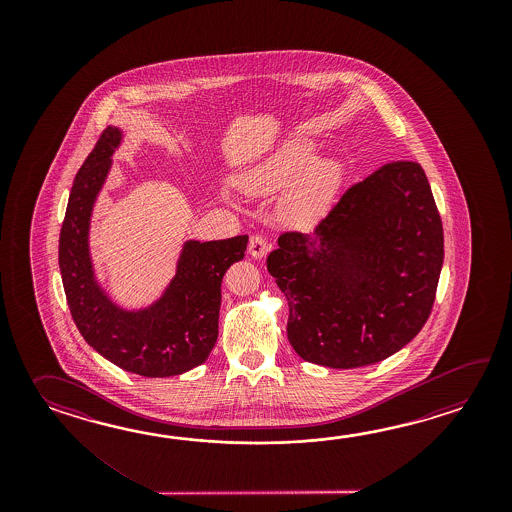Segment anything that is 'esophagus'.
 <instances>
[{"mask_svg": "<svg viewBox=\"0 0 512 512\" xmlns=\"http://www.w3.org/2000/svg\"><path fill=\"white\" fill-rule=\"evenodd\" d=\"M269 251H271L269 241L265 240L261 234H252L249 240V254L252 258H263Z\"/></svg>", "mask_w": 512, "mask_h": 512, "instance_id": "34e87169", "label": "esophagus"}]
</instances>
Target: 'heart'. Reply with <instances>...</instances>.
<instances>
[{"label": "heart", "instance_id": "b5f03b06", "mask_svg": "<svg viewBox=\"0 0 512 512\" xmlns=\"http://www.w3.org/2000/svg\"><path fill=\"white\" fill-rule=\"evenodd\" d=\"M313 144L287 142L283 148L241 179L252 192H269L297 179L287 188L280 212L294 227H311L322 218L337 194L340 166L333 159H313Z\"/></svg>", "mask_w": 512, "mask_h": 512}]
</instances>
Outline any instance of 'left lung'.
I'll return each instance as SVG.
<instances>
[{
  "label": "left lung",
  "instance_id": "1",
  "mask_svg": "<svg viewBox=\"0 0 512 512\" xmlns=\"http://www.w3.org/2000/svg\"><path fill=\"white\" fill-rule=\"evenodd\" d=\"M443 256L425 170L382 164L349 186L313 236L283 232L267 258L289 304L294 351L337 370L388 359L425 326Z\"/></svg>",
  "mask_w": 512,
  "mask_h": 512
}]
</instances>
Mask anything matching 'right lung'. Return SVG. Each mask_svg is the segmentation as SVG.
Instances as JSON below:
<instances>
[{"label":"right lung","mask_w":512,"mask_h":512,"mask_svg":"<svg viewBox=\"0 0 512 512\" xmlns=\"http://www.w3.org/2000/svg\"><path fill=\"white\" fill-rule=\"evenodd\" d=\"M122 133L108 126L80 166L60 230L58 263L67 305L87 344L122 370L172 377L208 359L218 340L221 282L243 260L249 236L186 241L175 278L163 298L142 311H124L100 289L87 247L93 203Z\"/></svg>","instance_id":"right-lung-1"}]
</instances>
